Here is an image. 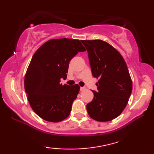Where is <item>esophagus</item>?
Returning <instances> with one entry per match:
<instances>
[{
    "instance_id": "34e87169",
    "label": "esophagus",
    "mask_w": 154,
    "mask_h": 154,
    "mask_svg": "<svg viewBox=\"0 0 154 154\" xmlns=\"http://www.w3.org/2000/svg\"><path fill=\"white\" fill-rule=\"evenodd\" d=\"M81 91H83V90H85V87H81Z\"/></svg>"
}]
</instances>
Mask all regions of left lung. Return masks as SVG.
I'll use <instances>...</instances> for the list:
<instances>
[{
	"instance_id": "obj_1",
	"label": "left lung",
	"mask_w": 154,
	"mask_h": 154,
	"mask_svg": "<svg viewBox=\"0 0 154 154\" xmlns=\"http://www.w3.org/2000/svg\"><path fill=\"white\" fill-rule=\"evenodd\" d=\"M88 52L92 75L98 79L97 91L87 104L88 113L97 121L116 119L127 105L132 89L127 64L119 52L102 40H82Z\"/></svg>"
}]
</instances>
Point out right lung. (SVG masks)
Segmentation results:
<instances>
[{
  "mask_svg": "<svg viewBox=\"0 0 154 154\" xmlns=\"http://www.w3.org/2000/svg\"><path fill=\"white\" fill-rule=\"evenodd\" d=\"M85 48L77 39L54 38L33 54L24 77V89L33 111L45 121L57 123L70 114L80 90L78 84L60 83L66 79L69 64Z\"/></svg>",
  "mask_w": 154,
  "mask_h": 154,
  "instance_id": "1",
  "label": "right lung"
}]
</instances>
